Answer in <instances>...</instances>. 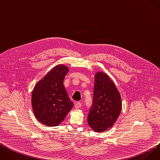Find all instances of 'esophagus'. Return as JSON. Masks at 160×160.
<instances>
[{"label": "esophagus", "instance_id": "34e87169", "mask_svg": "<svg viewBox=\"0 0 160 160\" xmlns=\"http://www.w3.org/2000/svg\"><path fill=\"white\" fill-rule=\"evenodd\" d=\"M81 103L80 102H77L75 104V108H76V109H78V108H81Z\"/></svg>", "mask_w": 160, "mask_h": 160}]
</instances>
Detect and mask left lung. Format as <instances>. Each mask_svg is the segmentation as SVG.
I'll return each mask as SVG.
<instances>
[{
  "label": "left lung",
  "instance_id": "1",
  "mask_svg": "<svg viewBox=\"0 0 160 160\" xmlns=\"http://www.w3.org/2000/svg\"><path fill=\"white\" fill-rule=\"evenodd\" d=\"M121 98L114 83L104 72L95 74L92 105L88 116L89 126L100 132L111 128L119 116Z\"/></svg>",
  "mask_w": 160,
  "mask_h": 160
}]
</instances>
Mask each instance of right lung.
<instances>
[{
  "mask_svg": "<svg viewBox=\"0 0 160 160\" xmlns=\"http://www.w3.org/2000/svg\"><path fill=\"white\" fill-rule=\"evenodd\" d=\"M69 68L59 64L53 68L35 86L32 106L37 119L43 124L58 126L73 107L63 85Z\"/></svg>",
  "mask_w": 160,
  "mask_h": 160,
  "instance_id": "1",
  "label": "right lung"
}]
</instances>
